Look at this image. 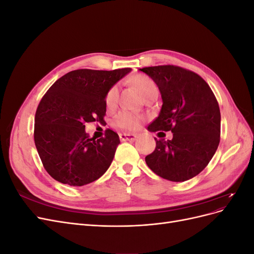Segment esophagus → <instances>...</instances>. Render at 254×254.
<instances>
[{
	"mask_svg": "<svg viewBox=\"0 0 254 254\" xmlns=\"http://www.w3.org/2000/svg\"><path fill=\"white\" fill-rule=\"evenodd\" d=\"M121 141H134L136 139V134L133 133H120Z\"/></svg>",
	"mask_w": 254,
	"mask_h": 254,
	"instance_id": "34e87169",
	"label": "esophagus"
}]
</instances>
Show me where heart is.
Returning a JSON list of instances; mask_svg holds the SVG:
<instances>
[{
    "label": "heart",
    "instance_id": "b5f03b06",
    "mask_svg": "<svg viewBox=\"0 0 254 254\" xmlns=\"http://www.w3.org/2000/svg\"><path fill=\"white\" fill-rule=\"evenodd\" d=\"M132 82L134 86L140 91L142 96L146 95L149 91L157 89L156 84L153 83L152 80H150L146 76H136L132 79ZM119 94V89L117 86L111 87L106 94V105L108 107L114 106L115 102H117ZM114 124L122 129L125 130H135L140 127L141 125V118L139 115L133 114L128 111H121L117 114V117L114 118Z\"/></svg>",
    "mask_w": 254,
    "mask_h": 254
}]
</instances>
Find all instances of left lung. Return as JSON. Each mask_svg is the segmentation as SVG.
Masks as SVG:
<instances>
[{
	"label": "left lung",
	"mask_w": 254,
	"mask_h": 254,
	"mask_svg": "<svg viewBox=\"0 0 254 254\" xmlns=\"http://www.w3.org/2000/svg\"><path fill=\"white\" fill-rule=\"evenodd\" d=\"M155 81L162 97L159 117L148 131H172V140H156L145 158L159 177L174 182L194 178L209 164L220 141V111L211 88L199 75L175 65L140 68Z\"/></svg>",
	"instance_id": "1"
}]
</instances>
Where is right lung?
Wrapping results in <instances>:
<instances>
[{"label":"right lung","mask_w":254,"mask_h":254,"mask_svg":"<svg viewBox=\"0 0 254 254\" xmlns=\"http://www.w3.org/2000/svg\"><path fill=\"white\" fill-rule=\"evenodd\" d=\"M131 68L68 72L48 90L35 117V145L51 177L71 187L97 180L108 170L120 144L117 132L106 130L95 140L86 123H104L106 94Z\"/></svg>","instance_id":"add662e5"}]
</instances>
